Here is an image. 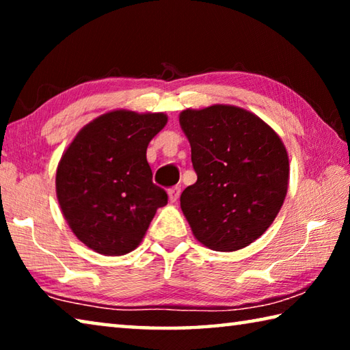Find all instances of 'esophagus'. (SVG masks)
<instances>
[{
  "label": "esophagus",
  "mask_w": 350,
  "mask_h": 350,
  "mask_svg": "<svg viewBox=\"0 0 350 350\" xmlns=\"http://www.w3.org/2000/svg\"><path fill=\"white\" fill-rule=\"evenodd\" d=\"M179 196H180V188L179 187H173V188L168 189V199H170L171 204L177 202Z\"/></svg>",
  "instance_id": "34e87169"
}]
</instances>
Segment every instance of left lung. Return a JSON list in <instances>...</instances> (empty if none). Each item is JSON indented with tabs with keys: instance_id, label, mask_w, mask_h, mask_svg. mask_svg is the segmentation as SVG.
Listing matches in <instances>:
<instances>
[{
	"instance_id": "obj_1",
	"label": "left lung",
	"mask_w": 350,
	"mask_h": 350,
	"mask_svg": "<svg viewBox=\"0 0 350 350\" xmlns=\"http://www.w3.org/2000/svg\"><path fill=\"white\" fill-rule=\"evenodd\" d=\"M182 131L198 180L183 189L180 208L200 244L241 250L265 233L288 188V154L273 128L233 105L185 109Z\"/></svg>"
}]
</instances>
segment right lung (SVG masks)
<instances>
[{"instance_id":"right-lung-1","label":"right lung","mask_w":350,"mask_h":350,"mask_svg":"<svg viewBox=\"0 0 350 350\" xmlns=\"http://www.w3.org/2000/svg\"><path fill=\"white\" fill-rule=\"evenodd\" d=\"M163 112L114 109L83 126L58 162L57 199L91 250L122 256L137 248L168 196L152 183L146 148L167 125Z\"/></svg>"}]
</instances>
